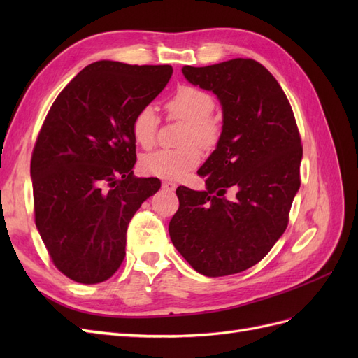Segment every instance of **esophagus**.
I'll list each match as a JSON object with an SVG mask.
<instances>
[{
	"label": "esophagus",
	"mask_w": 358,
	"mask_h": 358,
	"mask_svg": "<svg viewBox=\"0 0 358 358\" xmlns=\"http://www.w3.org/2000/svg\"><path fill=\"white\" fill-rule=\"evenodd\" d=\"M176 187H178L176 183L171 182V180H164V182H162V188L167 189V191H175Z\"/></svg>",
	"instance_id": "34e87169"
}]
</instances>
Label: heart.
<instances>
[{"instance_id": "obj_1", "label": "heart", "mask_w": 358, "mask_h": 358, "mask_svg": "<svg viewBox=\"0 0 358 358\" xmlns=\"http://www.w3.org/2000/svg\"><path fill=\"white\" fill-rule=\"evenodd\" d=\"M171 117L187 122L182 142L188 143L179 149H159L142 157L140 166L152 176L162 179H180L196 169L200 162V149H209L218 140L220 129L210 117L215 109L213 96L194 86H180L166 103ZM159 119L152 106H143L133 119V136L136 142L148 149L154 146Z\"/></svg>"}]
</instances>
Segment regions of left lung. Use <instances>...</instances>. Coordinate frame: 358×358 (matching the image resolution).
<instances>
[{"label":"left lung","mask_w":358,"mask_h":358,"mask_svg":"<svg viewBox=\"0 0 358 358\" xmlns=\"http://www.w3.org/2000/svg\"><path fill=\"white\" fill-rule=\"evenodd\" d=\"M182 73L218 96L222 131L197 171L206 189H176L170 239L204 276L239 273L263 259L288 225L303 155L294 113L272 73L254 59L185 66ZM230 187L236 196L227 201Z\"/></svg>","instance_id":"left-lung-1"}]
</instances>
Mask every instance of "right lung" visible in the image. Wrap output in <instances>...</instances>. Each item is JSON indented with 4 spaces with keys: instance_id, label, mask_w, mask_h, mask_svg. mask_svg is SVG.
<instances>
[{
    "instance_id": "obj_1",
    "label": "right lung",
    "mask_w": 358,
    "mask_h": 358,
    "mask_svg": "<svg viewBox=\"0 0 358 358\" xmlns=\"http://www.w3.org/2000/svg\"><path fill=\"white\" fill-rule=\"evenodd\" d=\"M170 66L96 61L61 91L31 158L36 225L53 264L80 284L113 276L127 229L157 178H136L133 119L166 88Z\"/></svg>"
}]
</instances>
